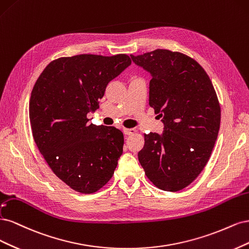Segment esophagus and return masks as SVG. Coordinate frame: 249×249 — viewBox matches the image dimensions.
I'll return each instance as SVG.
<instances>
[{
	"instance_id": "1",
	"label": "esophagus",
	"mask_w": 249,
	"mask_h": 249,
	"mask_svg": "<svg viewBox=\"0 0 249 249\" xmlns=\"http://www.w3.org/2000/svg\"><path fill=\"white\" fill-rule=\"evenodd\" d=\"M123 132L126 134V135H132L136 132L135 129H133V128H131V129H129V128H123Z\"/></svg>"
}]
</instances>
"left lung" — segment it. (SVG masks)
Here are the masks:
<instances>
[{"label": "left lung", "instance_id": "8db88e82", "mask_svg": "<svg viewBox=\"0 0 249 249\" xmlns=\"http://www.w3.org/2000/svg\"><path fill=\"white\" fill-rule=\"evenodd\" d=\"M131 59L152 74L149 106L164 123L161 135L145 134L140 163L159 189L182 190L209 161L220 127L218 97L205 69L187 54L158 49Z\"/></svg>", "mask_w": 249, "mask_h": 249}]
</instances>
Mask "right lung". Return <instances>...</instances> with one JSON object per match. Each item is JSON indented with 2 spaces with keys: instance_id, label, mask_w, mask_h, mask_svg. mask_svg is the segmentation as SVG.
<instances>
[{
  "instance_id": "right-lung-1",
  "label": "right lung",
  "mask_w": 249,
  "mask_h": 249,
  "mask_svg": "<svg viewBox=\"0 0 249 249\" xmlns=\"http://www.w3.org/2000/svg\"><path fill=\"white\" fill-rule=\"evenodd\" d=\"M131 64L126 53L77 54L52 61L31 93L29 116L34 141L57 177L81 194L111 179L124 146L114 126L88 124L108 83Z\"/></svg>"
}]
</instances>
